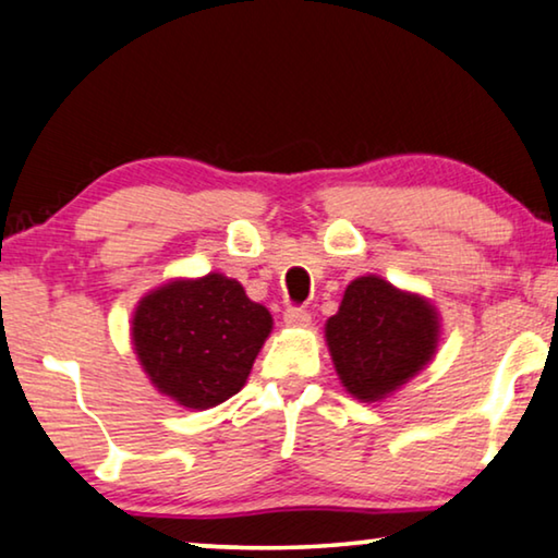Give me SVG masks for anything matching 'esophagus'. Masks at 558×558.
<instances>
[{
	"label": "esophagus",
	"mask_w": 558,
	"mask_h": 558,
	"mask_svg": "<svg viewBox=\"0 0 558 558\" xmlns=\"http://www.w3.org/2000/svg\"><path fill=\"white\" fill-rule=\"evenodd\" d=\"M288 326H308L311 324V313L303 308V305H288L286 313H282Z\"/></svg>",
	"instance_id": "esophagus-1"
}]
</instances>
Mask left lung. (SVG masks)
I'll return each instance as SVG.
<instances>
[{
  "label": "left lung",
  "mask_w": 558,
  "mask_h": 558,
  "mask_svg": "<svg viewBox=\"0 0 558 558\" xmlns=\"http://www.w3.org/2000/svg\"><path fill=\"white\" fill-rule=\"evenodd\" d=\"M437 328L427 301L366 276L347 288L339 313L326 324V341L343 387L376 402L433 359Z\"/></svg>",
  "instance_id": "8db88e82"
}]
</instances>
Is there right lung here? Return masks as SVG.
Returning a JSON list of instances; mask_svg holds the SVG:
<instances>
[{
  "label": "right lung",
  "instance_id": "add662e5",
  "mask_svg": "<svg viewBox=\"0 0 558 558\" xmlns=\"http://www.w3.org/2000/svg\"><path fill=\"white\" fill-rule=\"evenodd\" d=\"M270 328L268 308L250 301L238 280L209 272L148 293L131 336L161 395L207 410L245 387Z\"/></svg>",
  "mask_w": 558,
  "mask_h": 558
}]
</instances>
